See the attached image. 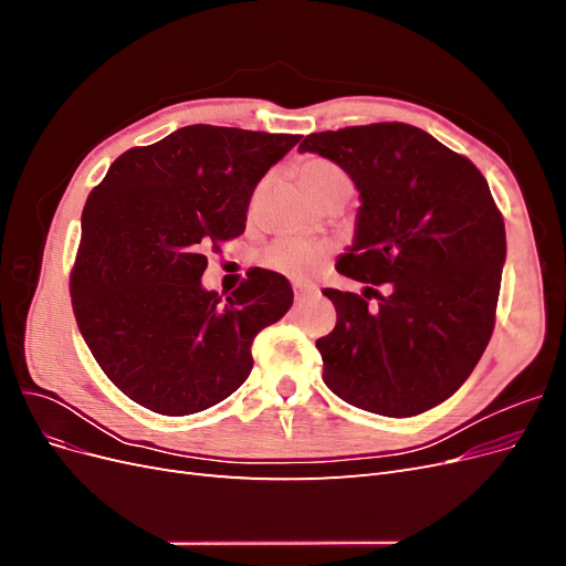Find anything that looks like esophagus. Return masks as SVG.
Here are the masks:
<instances>
[{
	"mask_svg": "<svg viewBox=\"0 0 566 566\" xmlns=\"http://www.w3.org/2000/svg\"><path fill=\"white\" fill-rule=\"evenodd\" d=\"M293 293H295V300H304V297H310V295H316L318 287L310 285V283H295L293 285Z\"/></svg>",
	"mask_w": 566,
	"mask_h": 566,
	"instance_id": "34e87169",
	"label": "esophagus"
}]
</instances>
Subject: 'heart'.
Listing matches in <instances>:
<instances>
[{
    "mask_svg": "<svg viewBox=\"0 0 566 566\" xmlns=\"http://www.w3.org/2000/svg\"><path fill=\"white\" fill-rule=\"evenodd\" d=\"M300 181L314 196L328 191L337 184H349L345 169L325 158H310L300 167ZM325 248L300 241V238H281L264 252V264L273 271L285 273L293 279H306L323 264Z\"/></svg>",
    "mask_w": 566,
    "mask_h": 566,
    "instance_id": "heart-1",
    "label": "heart"
}]
</instances>
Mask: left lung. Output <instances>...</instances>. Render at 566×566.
Listing matches in <instances>:
<instances>
[{"label": "left lung", "instance_id": "obj_1", "mask_svg": "<svg viewBox=\"0 0 566 566\" xmlns=\"http://www.w3.org/2000/svg\"><path fill=\"white\" fill-rule=\"evenodd\" d=\"M306 150L345 169L361 200L335 269L387 283L370 310L361 295L323 290L337 312L333 333L316 339L323 380L370 413H424L470 378L493 333L505 224L489 184L468 158L403 123L310 134Z\"/></svg>", "mask_w": 566, "mask_h": 566}]
</instances>
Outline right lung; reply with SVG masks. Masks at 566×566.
Segmentation results:
<instances>
[{"instance_id": "obj_1", "label": "right lung", "mask_w": 566, "mask_h": 566, "mask_svg": "<svg viewBox=\"0 0 566 566\" xmlns=\"http://www.w3.org/2000/svg\"><path fill=\"white\" fill-rule=\"evenodd\" d=\"M302 136L188 125L129 148L87 198L71 273L80 333L111 382L160 416H191L241 387L252 339L293 287L254 269L224 300L205 250L245 231L254 186Z\"/></svg>"}]
</instances>
